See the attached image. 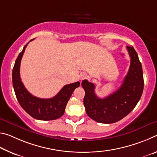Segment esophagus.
<instances>
[{
    "label": "esophagus",
    "instance_id": "obj_1",
    "mask_svg": "<svg viewBox=\"0 0 157 157\" xmlns=\"http://www.w3.org/2000/svg\"><path fill=\"white\" fill-rule=\"evenodd\" d=\"M86 77H87V75H86V73H80V75H79V79H81V80H83V79L86 78Z\"/></svg>",
    "mask_w": 157,
    "mask_h": 157
}]
</instances>
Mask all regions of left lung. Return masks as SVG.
<instances>
[{
	"mask_svg": "<svg viewBox=\"0 0 157 157\" xmlns=\"http://www.w3.org/2000/svg\"><path fill=\"white\" fill-rule=\"evenodd\" d=\"M131 63L123 84L116 91L105 98L95 94V84L86 79L82 81L85 91L84 105L93 120L100 123L118 122L131 112L141 97L144 80L142 66L137 52L132 46H127Z\"/></svg>",
	"mask_w": 157,
	"mask_h": 157,
	"instance_id": "left-lung-1",
	"label": "left lung"
}]
</instances>
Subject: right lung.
<instances>
[{
	"mask_svg": "<svg viewBox=\"0 0 157 157\" xmlns=\"http://www.w3.org/2000/svg\"><path fill=\"white\" fill-rule=\"evenodd\" d=\"M28 43L18 55L13 68L12 83L16 96L21 107L33 118L41 121L56 120L64 113L68 101L80 83L77 82L65 85L55 96L49 99L39 98L32 95L25 89L20 78L21 61Z\"/></svg>",
	"mask_w": 157,
	"mask_h": 157,
	"instance_id": "1",
	"label": "right lung"
}]
</instances>
